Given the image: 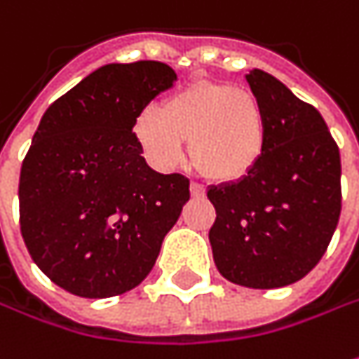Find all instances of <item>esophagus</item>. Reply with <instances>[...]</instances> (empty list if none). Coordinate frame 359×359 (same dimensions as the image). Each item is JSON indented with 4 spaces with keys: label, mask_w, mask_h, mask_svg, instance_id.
<instances>
[{
    "label": "esophagus",
    "mask_w": 359,
    "mask_h": 359,
    "mask_svg": "<svg viewBox=\"0 0 359 359\" xmlns=\"http://www.w3.org/2000/svg\"><path fill=\"white\" fill-rule=\"evenodd\" d=\"M191 194L192 196H203L204 194V187L201 182H191Z\"/></svg>",
    "instance_id": "34e87169"
}]
</instances>
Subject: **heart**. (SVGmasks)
Wrapping results in <instances>:
<instances>
[{"label":"heart","instance_id":"1","mask_svg":"<svg viewBox=\"0 0 359 359\" xmlns=\"http://www.w3.org/2000/svg\"><path fill=\"white\" fill-rule=\"evenodd\" d=\"M135 137L153 161L175 167L189 139L196 168L218 180L244 177L266 149V115L256 95L230 83H194L149 107L135 121Z\"/></svg>","mask_w":359,"mask_h":359}]
</instances>
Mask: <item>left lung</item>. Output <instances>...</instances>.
<instances>
[{
    "mask_svg": "<svg viewBox=\"0 0 359 359\" xmlns=\"http://www.w3.org/2000/svg\"><path fill=\"white\" fill-rule=\"evenodd\" d=\"M246 81L266 115V149L241 180L210 187L208 238L218 272L246 288L302 280L327 250L341 212L340 149L318 109L270 73Z\"/></svg>",
    "mask_w": 359,
    "mask_h": 359,
    "instance_id": "left-lung-1",
    "label": "left lung"
}]
</instances>
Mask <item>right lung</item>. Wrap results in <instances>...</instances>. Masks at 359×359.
Here are the masks:
<instances>
[{
    "instance_id": "1",
    "label": "right lung",
    "mask_w": 359,
    "mask_h": 359,
    "mask_svg": "<svg viewBox=\"0 0 359 359\" xmlns=\"http://www.w3.org/2000/svg\"><path fill=\"white\" fill-rule=\"evenodd\" d=\"M175 79L161 61L111 63L41 117L19 175V226L59 288L111 298L153 270L191 191L179 172L147 167L133 127Z\"/></svg>"
}]
</instances>
